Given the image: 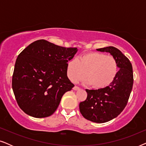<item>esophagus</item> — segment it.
I'll return each mask as SVG.
<instances>
[{"mask_svg": "<svg viewBox=\"0 0 146 146\" xmlns=\"http://www.w3.org/2000/svg\"><path fill=\"white\" fill-rule=\"evenodd\" d=\"M79 89H80V88L76 86H74V88H73L74 90H79Z\"/></svg>", "mask_w": 146, "mask_h": 146, "instance_id": "obj_1", "label": "esophagus"}]
</instances>
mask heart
<instances>
[{"instance_id": "b5f03b06", "label": "heart", "mask_w": 146, "mask_h": 146, "mask_svg": "<svg viewBox=\"0 0 146 146\" xmlns=\"http://www.w3.org/2000/svg\"><path fill=\"white\" fill-rule=\"evenodd\" d=\"M117 72L118 65L114 58L96 52L84 54L78 60H71L66 67L67 76L72 82L82 80L86 74L88 82L95 89L109 86Z\"/></svg>"}]
</instances>
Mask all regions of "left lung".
I'll use <instances>...</instances> for the list:
<instances>
[{"label": "left lung", "mask_w": 146, "mask_h": 146, "mask_svg": "<svg viewBox=\"0 0 146 146\" xmlns=\"http://www.w3.org/2000/svg\"><path fill=\"white\" fill-rule=\"evenodd\" d=\"M97 50L110 53L116 60L119 70L109 86L86 90L87 98L80 103L79 108L88 120L104 123L116 117L126 106L133 87V69L129 59L116 48L108 46Z\"/></svg>", "instance_id": "left-lung-1"}]
</instances>
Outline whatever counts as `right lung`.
I'll return each instance as SVG.
<instances>
[{
	"label": "right lung",
	"mask_w": 146,
	"mask_h": 146,
	"mask_svg": "<svg viewBox=\"0 0 146 146\" xmlns=\"http://www.w3.org/2000/svg\"><path fill=\"white\" fill-rule=\"evenodd\" d=\"M77 51V48L38 40L19 54L12 87L24 112L38 118L53 114L62 96L74 86L67 76L66 67Z\"/></svg>",
	"instance_id": "right-lung-1"
}]
</instances>
